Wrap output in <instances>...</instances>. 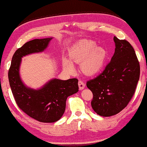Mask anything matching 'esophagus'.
Wrapping results in <instances>:
<instances>
[{"label":"esophagus","mask_w":147,"mask_h":147,"mask_svg":"<svg viewBox=\"0 0 147 147\" xmlns=\"http://www.w3.org/2000/svg\"><path fill=\"white\" fill-rule=\"evenodd\" d=\"M78 86H79V89L80 90H83L85 87V84L84 82H83L82 80H79L78 81Z\"/></svg>","instance_id":"1"}]
</instances>
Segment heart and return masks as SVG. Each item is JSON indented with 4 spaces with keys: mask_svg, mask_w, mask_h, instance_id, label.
<instances>
[{
    "mask_svg": "<svg viewBox=\"0 0 147 147\" xmlns=\"http://www.w3.org/2000/svg\"><path fill=\"white\" fill-rule=\"evenodd\" d=\"M107 57V51L104 47L96 46L95 41L82 39L73 45L69 53L72 63H81V69L88 75H94L102 69ZM63 67L67 71H73V65L69 61L64 59Z\"/></svg>",
    "mask_w": 147,
    "mask_h": 147,
    "instance_id": "1",
    "label": "heart"
}]
</instances>
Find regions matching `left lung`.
I'll return each mask as SVG.
<instances>
[{
  "label": "left lung",
  "instance_id": "8db88e82",
  "mask_svg": "<svg viewBox=\"0 0 147 147\" xmlns=\"http://www.w3.org/2000/svg\"><path fill=\"white\" fill-rule=\"evenodd\" d=\"M115 53L105 69L86 86L93 94L92 108L97 114L109 117L120 112L134 95L140 76V65L133 47L114 36Z\"/></svg>",
  "mask_w": 147,
  "mask_h": 147
}]
</instances>
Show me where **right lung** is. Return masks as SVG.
I'll list each match as a JSON object with an SVG mask.
<instances>
[{"mask_svg":"<svg viewBox=\"0 0 147 147\" xmlns=\"http://www.w3.org/2000/svg\"><path fill=\"white\" fill-rule=\"evenodd\" d=\"M51 39H36L26 43L14 53L8 71L11 90L18 106L30 117L43 123L60 119L65 112L68 96L78 91L77 78H55L38 90L28 88L22 82L19 73L22 57L43 51Z\"/></svg>","mask_w":147,"mask_h":147,"instance_id":"add662e5","label":"right lung"}]
</instances>
